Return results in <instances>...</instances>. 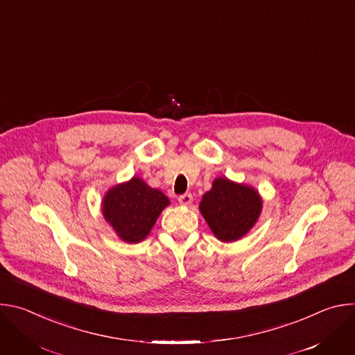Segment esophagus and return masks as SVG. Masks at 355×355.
I'll list each match as a JSON object with an SVG mask.
<instances>
[{
  "mask_svg": "<svg viewBox=\"0 0 355 355\" xmlns=\"http://www.w3.org/2000/svg\"><path fill=\"white\" fill-rule=\"evenodd\" d=\"M178 202L181 205H191L192 195L191 193H182V195L178 196Z\"/></svg>",
  "mask_w": 355,
  "mask_h": 355,
  "instance_id": "esophagus-1",
  "label": "esophagus"
}]
</instances>
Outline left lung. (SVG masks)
I'll use <instances>...</instances> for the list:
<instances>
[{
    "mask_svg": "<svg viewBox=\"0 0 355 355\" xmlns=\"http://www.w3.org/2000/svg\"><path fill=\"white\" fill-rule=\"evenodd\" d=\"M263 200L252 187L216 178L199 204V211L220 241H236L250 232L261 214Z\"/></svg>",
    "mask_w": 355,
    "mask_h": 355,
    "instance_id": "1",
    "label": "left lung"
}]
</instances>
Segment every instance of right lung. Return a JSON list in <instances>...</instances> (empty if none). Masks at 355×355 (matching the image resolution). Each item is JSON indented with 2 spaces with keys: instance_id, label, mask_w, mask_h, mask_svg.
Instances as JSON below:
<instances>
[{
  "instance_id": "right-lung-1",
  "label": "right lung",
  "mask_w": 355,
  "mask_h": 355,
  "mask_svg": "<svg viewBox=\"0 0 355 355\" xmlns=\"http://www.w3.org/2000/svg\"><path fill=\"white\" fill-rule=\"evenodd\" d=\"M168 198L148 187L139 177L111 188L103 200L105 220L126 243H139L147 237L166 207Z\"/></svg>"
}]
</instances>
